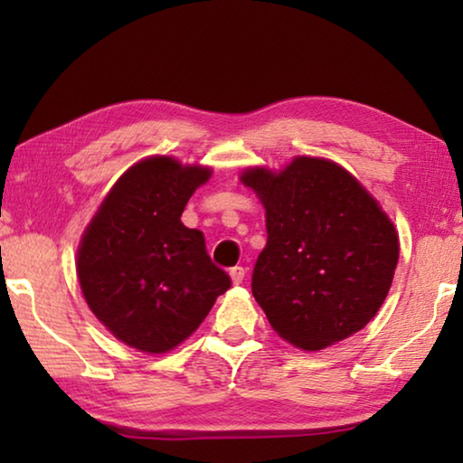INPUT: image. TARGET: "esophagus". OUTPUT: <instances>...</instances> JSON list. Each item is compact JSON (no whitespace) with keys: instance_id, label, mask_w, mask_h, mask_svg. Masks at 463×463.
Segmentation results:
<instances>
[{"instance_id":"1","label":"esophagus","mask_w":463,"mask_h":463,"mask_svg":"<svg viewBox=\"0 0 463 463\" xmlns=\"http://www.w3.org/2000/svg\"><path fill=\"white\" fill-rule=\"evenodd\" d=\"M229 276L232 279V284H242V279H245V268H241V265H234V268H231Z\"/></svg>"}]
</instances>
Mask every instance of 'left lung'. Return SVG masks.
I'll return each mask as SVG.
<instances>
[{"mask_svg": "<svg viewBox=\"0 0 463 463\" xmlns=\"http://www.w3.org/2000/svg\"><path fill=\"white\" fill-rule=\"evenodd\" d=\"M265 208L268 245L250 289L281 339L318 351L370 323L398 263V234L357 179L333 161L296 156L241 175Z\"/></svg>", "mask_w": 463, "mask_h": 463, "instance_id": "obj_1", "label": "left lung"}]
</instances>
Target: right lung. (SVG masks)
Instances as JSON below:
<instances>
[{
  "label": "right lung",
  "mask_w": 463,
  "mask_h": 463,
  "mask_svg": "<svg viewBox=\"0 0 463 463\" xmlns=\"http://www.w3.org/2000/svg\"><path fill=\"white\" fill-rule=\"evenodd\" d=\"M213 171L148 156L101 202L77 250L85 302L116 339L146 354H167L202 325L231 288L203 234L182 213Z\"/></svg>",
  "instance_id": "1"
}]
</instances>
